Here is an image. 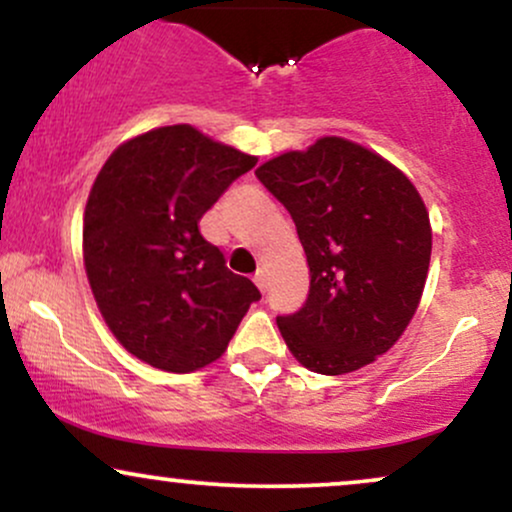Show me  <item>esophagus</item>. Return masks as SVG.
<instances>
[{"label":"esophagus","mask_w":512,"mask_h":512,"mask_svg":"<svg viewBox=\"0 0 512 512\" xmlns=\"http://www.w3.org/2000/svg\"><path fill=\"white\" fill-rule=\"evenodd\" d=\"M255 284H257V289H260L262 293L267 291V286H269V279H267V274L262 272V269H260V272L255 274Z\"/></svg>","instance_id":"34e87169"}]
</instances>
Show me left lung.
Returning <instances> with one entry per match:
<instances>
[{
  "label": "left lung",
  "instance_id": "obj_1",
  "mask_svg": "<svg viewBox=\"0 0 512 512\" xmlns=\"http://www.w3.org/2000/svg\"><path fill=\"white\" fill-rule=\"evenodd\" d=\"M255 175L291 214L308 257L303 308L276 317L291 354L322 375L373 363L402 337L424 293V199L402 170L342 137L276 156Z\"/></svg>",
  "mask_w": 512,
  "mask_h": 512
}]
</instances>
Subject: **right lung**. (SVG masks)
Here are the masks:
<instances>
[{
    "label": "right lung",
    "mask_w": 512,
    "mask_h": 512,
    "mask_svg": "<svg viewBox=\"0 0 512 512\" xmlns=\"http://www.w3.org/2000/svg\"><path fill=\"white\" fill-rule=\"evenodd\" d=\"M257 158L190 125L110 154L84 214V264L103 320L129 354L168 373L216 361L260 291L226 267L199 219Z\"/></svg>",
    "instance_id": "obj_1"
}]
</instances>
